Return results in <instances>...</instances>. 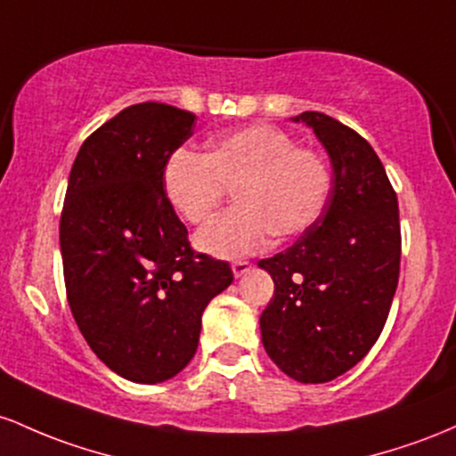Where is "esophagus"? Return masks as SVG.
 Wrapping results in <instances>:
<instances>
[{"mask_svg": "<svg viewBox=\"0 0 456 456\" xmlns=\"http://www.w3.org/2000/svg\"><path fill=\"white\" fill-rule=\"evenodd\" d=\"M249 269H252V263H248V260H234V263H232L234 278H241V275L248 273Z\"/></svg>", "mask_w": 456, "mask_h": 456, "instance_id": "1", "label": "esophagus"}]
</instances>
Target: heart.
<instances>
[{
	"instance_id": "obj_1",
	"label": "heart",
	"mask_w": 456,
	"mask_h": 456,
	"mask_svg": "<svg viewBox=\"0 0 456 456\" xmlns=\"http://www.w3.org/2000/svg\"><path fill=\"white\" fill-rule=\"evenodd\" d=\"M163 191L191 226L207 224L232 191L237 207L208 224L196 245L217 258H239L263 252L273 234L284 241L305 232L330 198L331 167L319 151L260 122L217 137L204 155L172 152Z\"/></svg>"
}]
</instances>
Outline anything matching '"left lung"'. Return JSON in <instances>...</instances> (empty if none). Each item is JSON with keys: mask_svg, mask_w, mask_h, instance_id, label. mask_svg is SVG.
<instances>
[{"mask_svg": "<svg viewBox=\"0 0 456 456\" xmlns=\"http://www.w3.org/2000/svg\"><path fill=\"white\" fill-rule=\"evenodd\" d=\"M295 122L316 133L334 178L321 217L286 252L258 263L275 284L260 334L284 375L325 383L379 338L401 271V222L386 167L360 133L321 111Z\"/></svg>", "mask_w": 456, "mask_h": 456, "instance_id": "1", "label": "left lung"}]
</instances>
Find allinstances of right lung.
<instances>
[{
	"label": "right lung",
	"instance_id": "obj_1",
	"mask_svg": "<svg viewBox=\"0 0 456 456\" xmlns=\"http://www.w3.org/2000/svg\"><path fill=\"white\" fill-rule=\"evenodd\" d=\"M196 116L146 101L101 125L77 152L60 217L66 299L90 349L135 383L191 362L202 312L232 282L226 260L193 252L163 170Z\"/></svg>",
	"mask_w": 456,
	"mask_h": 456
}]
</instances>
